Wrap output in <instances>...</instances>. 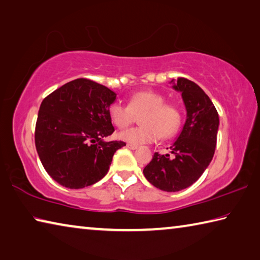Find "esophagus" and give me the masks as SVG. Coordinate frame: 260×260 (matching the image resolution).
<instances>
[{
  "instance_id": "34e87169",
  "label": "esophagus",
  "mask_w": 260,
  "mask_h": 260,
  "mask_svg": "<svg viewBox=\"0 0 260 260\" xmlns=\"http://www.w3.org/2000/svg\"><path fill=\"white\" fill-rule=\"evenodd\" d=\"M127 148H129V149H132V150H135V149H138L139 147H138V146H135V144H132V143H128V144H127Z\"/></svg>"
}]
</instances>
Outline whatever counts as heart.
Instances as JSON below:
<instances>
[{
  "label": "heart",
  "mask_w": 260,
  "mask_h": 260,
  "mask_svg": "<svg viewBox=\"0 0 260 260\" xmlns=\"http://www.w3.org/2000/svg\"><path fill=\"white\" fill-rule=\"evenodd\" d=\"M166 99L153 90H140L128 99L127 105L112 103L109 107L110 119L118 128H127L140 116L142 125L121 132L119 138L132 144L152 143L159 139H170L179 131L182 112L178 105L165 103Z\"/></svg>",
  "instance_id": "heart-1"
}]
</instances>
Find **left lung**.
I'll return each instance as SVG.
<instances>
[{
    "label": "left lung",
    "instance_id": "left-lung-1",
    "mask_svg": "<svg viewBox=\"0 0 260 260\" xmlns=\"http://www.w3.org/2000/svg\"><path fill=\"white\" fill-rule=\"evenodd\" d=\"M173 88L181 91L187 120L170 152H155L143 170L148 181L164 191L182 190L201 178L213 158L219 127L217 109L199 85L178 78Z\"/></svg>",
    "mask_w": 260,
    "mask_h": 260
}]
</instances>
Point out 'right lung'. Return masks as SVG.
<instances>
[{
  "mask_svg": "<svg viewBox=\"0 0 260 260\" xmlns=\"http://www.w3.org/2000/svg\"><path fill=\"white\" fill-rule=\"evenodd\" d=\"M117 94L89 79L65 83L42 101L35 147L47 173L70 189L88 187L108 173L112 157L126 146L105 142L114 127L109 107Z\"/></svg>",
  "mask_w": 260,
  "mask_h": 260,
  "instance_id": "add662e5",
  "label": "right lung"
}]
</instances>
